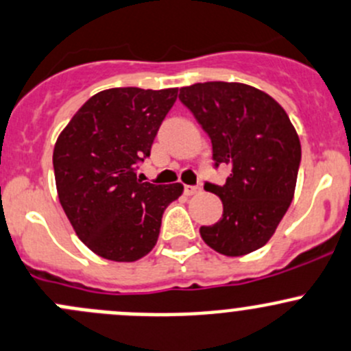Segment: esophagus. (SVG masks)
Masks as SVG:
<instances>
[{
    "mask_svg": "<svg viewBox=\"0 0 351 351\" xmlns=\"http://www.w3.org/2000/svg\"><path fill=\"white\" fill-rule=\"evenodd\" d=\"M199 186H184V194H186V196H193V194L199 193Z\"/></svg>",
    "mask_w": 351,
    "mask_h": 351,
    "instance_id": "esophagus-1",
    "label": "esophagus"
}]
</instances>
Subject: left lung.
Returning <instances> with one entry per match:
<instances>
[{
    "mask_svg": "<svg viewBox=\"0 0 351 351\" xmlns=\"http://www.w3.org/2000/svg\"><path fill=\"white\" fill-rule=\"evenodd\" d=\"M179 100L211 140L215 167L230 165L223 186L204 189L223 203L220 220L201 227L203 241L223 256H244L275 234L293 199L300 141L283 107L244 83L182 86Z\"/></svg>",
    "mask_w": 351,
    "mask_h": 351,
    "instance_id": "1",
    "label": "left lung"
}]
</instances>
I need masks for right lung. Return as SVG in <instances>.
Listing matches in <instances>:
<instances>
[{
  "label": "right lung",
  "mask_w": 351,
  "mask_h": 351,
  "mask_svg": "<svg viewBox=\"0 0 351 351\" xmlns=\"http://www.w3.org/2000/svg\"><path fill=\"white\" fill-rule=\"evenodd\" d=\"M177 88H109L90 97L59 134L53 154L59 203L83 244L131 263L157 244L165 208L182 184L138 179Z\"/></svg>",
  "instance_id": "1"
}]
</instances>
